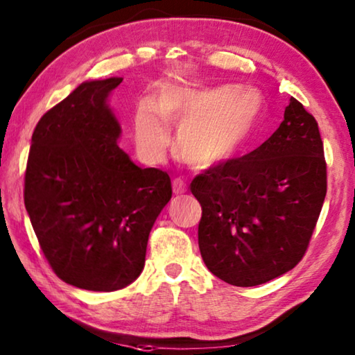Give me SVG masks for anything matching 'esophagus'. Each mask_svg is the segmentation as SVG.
Here are the masks:
<instances>
[{
	"mask_svg": "<svg viewBox=\"0 0 355 355\" xmlns=\"http://www.w3.org/2000/svg\"><path fill=\"white\" fill-rule=\"evenodd\" d=\"M172 188L175 194H183L184 191H187V183L183 182V178H173Z\"/></svg>",
	"mask_w": 355,
	"mask_h": 355,
	"instance_id": "1",
	"label": "esophagus"
}]
</instances>
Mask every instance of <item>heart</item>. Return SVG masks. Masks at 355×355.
<instances>
[{"instance_id":"heart-1","label":"heart","mask_w":355,"mask_h":355,"mask_svg":"<svg viewBox=\"0 0 355 355\" xmlns=\"http://www.w3.org/2000/svg\"><path fill=\"white\" fill-rule=\"evenodd\" d=\"M260 108L253 89L166 86L153 100L137 105V146L148 159H161L171 144L168 125H175L177 155L191 167L209 168L244 144Z\"/></svg>"}]
</instances>
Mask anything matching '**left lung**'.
<instances>
[{
	"label": "left lung",
	"instance_id": "1",
	"mask_svg": "<svg viewBox=\"0 0 355 355\" xmlns=\"http://www.w3.org/2000/svg\"><path fill=\"white\" fill-rule=\"evenodd\" d=\"M198 239L209 271L236 287L266 284L303 258L327 194L319 125L290 98L279 129L239 159L196 177Z\"/></svg>",
	"mask_w": 355,
	"mask_h": 355
}]
</instances>
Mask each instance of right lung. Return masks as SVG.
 <instances>
[{
  "label": "right lung",
  "mask_w": 355,
  "mask_h": 355,
  "mask_svg": "<svg viewBox=\"0 0 355 355\" xmlns=\"http://www.w3.org/2000/svg\"><path fill=\"white\" fill-rule=\"evenodd\" d=\"M123 78L81 83L36 124L24 200L41 250L63 282L114 292L140 276L148 236L172 198L171 177L118 146L108 105Z\"/></svg>",
  "instance_id": "1"
}]
</instances>
